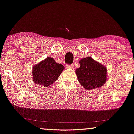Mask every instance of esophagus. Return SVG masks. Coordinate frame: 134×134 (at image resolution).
Returning a JSON list of instances; mask_svg holds the SVG:
<instances>
[{
    "label": "esophagus",
    "mask_w": 134,
    "mask_h": 134,
    "mask_svg": "<svg viewBox=\"0 0 134 134\" xmlns=\"http://www.w3.org/2000/svg\"><path fill=\"white\" fill-rule=\"evenodd\" d=\"M67 68H70V69H72V68L73 67V64L67 65Z\"/></svg>",
    "instance_id": "esophagus-1"
}]
</instances>
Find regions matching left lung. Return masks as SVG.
<instances>
[{"label":"left lung","mask_w":134,"mask_h":134,"mask_svg":"<svg viewBox=\"0 0 134 134\" xmlns=\"http://www.w3.org/2000/svg\"><path fill=\"white\" fill-rule=\"evenodd\" d=\"M80 67L76 69L78 81L87 90L98 88L107 81V69L104 65L90 57L80 61Z\"/></svg>","instance_id":"1"}]
</instances>
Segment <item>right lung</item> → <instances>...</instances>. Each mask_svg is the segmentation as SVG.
Returning <instances> with one entry per match:
<instances>
[{
    "mask_svg": "<svg viewBox=\"0 0 134 134\" xmlns=\"http://www.w3.org/2000/svg\"><path fill=\"white\" fill-rule=\"evenodd\" d=\"M64 69L63 65L56 63L53 58L48 57L33 66V80L36 84L48 87L58 80Z\"/></svg>",
    "mask_w": 134,
    "mask_h": 134,
    "instance_id": "obj_1",
    "label": "right lung"
}]
</instances>
